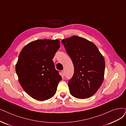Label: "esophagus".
Segmentation results:
<instances>
[{
	"mask_svg": "<svg viewBox=\"0 0 126 126\" xmlns=\"http://www.w3.org/2000/svg\"><path fill=\"white\" fill-rule=\"evenodd\" d=\"M61 73H62V76H63V77H64V75H65V71H62V72H61Z\"/></svg>",
	"mask_w": 126,
	"mask_h": 126,
	"instance_id": "34e87169",
	"label": "esophagus"
}]
</instances>
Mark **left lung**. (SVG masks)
<instances>
[{"instance_id": "8db88e82", "label": "left lung", "mask_w": 126, "mask_h": 126, "mask_svg": "<svg viewBox=\"0 0 126 126\" xmlns=\"http://www.w3.org/2000/svg\"><path fill=\"white\" fill-rule=\"evenodd\" d=\"M74 67L68 81L70 94L78 99L94 95L104 80L105 60L97 47L91 41L77 36L62 40Z\"/></svg>"}]
</instances>
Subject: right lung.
I'll return each mask as SVG.
<instances>
[{"mask_svg": "<svg viewBox=\"0 0 126 126\" xmlns=\"http://www.w3.org/2000/svg\"><path fill=\"white\" fill-rule=\"evenodd\" d=\"M58 39H39L22 49L16 65L21 87L32 98L45 101L56 93L62 77L56 70L52 59L60 48Z\"/></svg>", "mask_w": 126, "mask_h": 126, "instance_id": "obj_1", "label": "right lung"}]
</instances>
